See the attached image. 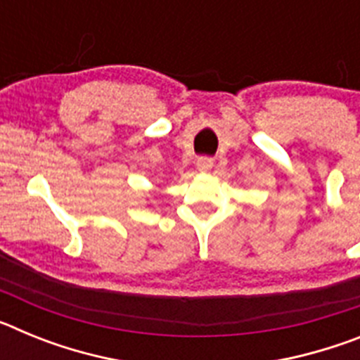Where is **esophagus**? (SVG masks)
I'll return each instance as SVG.
<instances>
[{"label":"esophagus","mask_w":360,"mask_h":360,"mask_svg":"<svg viewBox=\"0 0 360 360\" xmlns=\"http://www.w3.org/2000/svg\"><path fill=\"white\" fill-rule=\"evenodd\" d=\"M196 167H198L200 173H207V171L212 167V160L207 157H200L198 160H196Z\"/></svg>","instance_id":"34e87169"}]
</instances>
